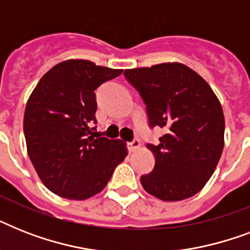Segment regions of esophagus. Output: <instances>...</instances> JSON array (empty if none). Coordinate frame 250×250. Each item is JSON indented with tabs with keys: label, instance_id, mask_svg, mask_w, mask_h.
<instances>
[{
	"label": "esophagus",
	"instance_id": "obj_1",
	"mask_svg": "<svg viewBox=\"0 0 250 250\" xmlns=\"http://www.w3.org/2000/svg\"><path fill=\"white\" fill-rule=\"evenodd\" d=\"M127 148H128L129 152H135V150H137V149L140 148V141L137 140V139H135V140L131 141V143H127Z\"/></svg>",
	"mask_w": 250,
	"mask_h": 250
}]
</instances>
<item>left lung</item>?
<instances>
[{
    "mask_svg": "<svg viewBox=\"0 0 250 250\" xmlns=\"http://www.w3.org/2000/svg\"><path fill=\"white\" fill-rule=\"evenodd\" d=\"M146 105L149 125L165 131L148 144L156 165L140 182L162 201L186 200L205 187L225 146V115L210 85L179 62L125 70Z\"/></svg>",
    "mask_w": 250,
    "mask_h": 250,
    "instance_id": "1",
    "label": "left lung"
}]
</instances>
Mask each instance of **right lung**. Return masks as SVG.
I'll return each mask as SVG.
<instances>
[{"label": "right lung", "mask_w": 250, "mask_h": 250, "mask_svg": "<svg viewBox=\"0 0 250 250\" xmlns=\"http://www.w3.org/2000/svg\"><path fill=\"white\" fill-rule=\"evenodd\" d=\"M122 72L86 60L63 61L29 96L23 122L27 152L53 193L68 200L100 193L127 156L123 141L96 139L90 128L97 110L94 90Z\"/></svg>", "instance_id": "add662e5"}]
</instances>
